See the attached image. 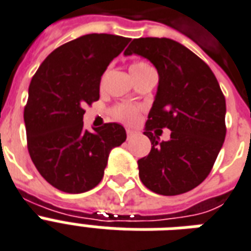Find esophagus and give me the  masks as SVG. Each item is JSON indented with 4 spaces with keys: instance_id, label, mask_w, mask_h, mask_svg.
<instances>
[{
    "instance_id": "esophagus-1",
    "label": "esophagus",
    "mask_w": 251,
    "mask_h": 251,
    "mask_svg": "<svg viewBox=\"0 0 251 251\" xmlns=\"http://www.w3.org/2000/svg\"><path fill=\"white\" fill-rule=\"evenodd\" d=\"M139 135V132L135 131V129H131V128H127V137L128 139H131L133 136Z\"/></svg>"
}]
</instances>
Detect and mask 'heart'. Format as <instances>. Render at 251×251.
Returning a JSON list of instances; mask_svg holds the SVG:
<instances>
[{
  "label": "heart",
  "mask_w": 251,
  "mask_h": 251,
  "mask_svg": "<svg viewBox=\"0 0 251 251\" xmlns=\"http://www.w3.org/2000/svg\"><path fill=\"white\" fill-rule=\"evenodd\" d=\"M153 68L147 63H135L131 65V73L132 75H144V73H148V72H152ZM114 118L116 120H119L124 124H135L137 123V120L140 118V110L135 106H131V104H120V106H116L114 108Z\"/></svg>",
  "instance_id": "b5f03b06"
}]
</instances>
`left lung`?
<instances>
[{"instance_id":"left-lung-1","label":"left lung","mask_w":251,"mask_h":251,"mask_svg":"<svg viewBox=\"0 0 251 251\" xmlns=\"http://www.w3.org/2000/svg\"><path fill=\"white\" fill-rule=\"evenodd\" d=\"M149 60L158 87L144 135L152 149L137 161L145 187L160 195H179L199 186L211 172L225 140V98L209 67L180 43L168 38L133 39L124 55ZM169 127V142L151 131Z\"/></svg>"}]
</instances>
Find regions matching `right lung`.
Returning <instances> with one entry per match:
<instances>
[{
  "instance_id": "1",
  "label": "right lung",
  "mask_w": 251,
  "mask_h": 251,
  "mask_svg": "<svg viewBox=\"0 0 251 251\" xmlns=\"http://www.w3.org/2000/svg\"><path fill=\"white\" fill-rule=\"evenodd\" d=\"M131 39L87 34L48 55L31 79L25 107L27 147L40 176L60 191L81 194L102 180L108 154L127 139L123 126L89 132L83 107L99 99L100 77Z\"/></svg>"
}]
</instances>
